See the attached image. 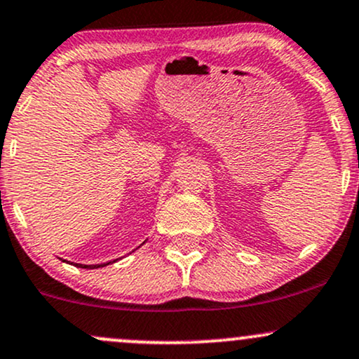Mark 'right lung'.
<instances>
[{
  "label": "right lung",
  "instance_id": "1",
  "mask_svg": "<svg viewBox=\"0 0 359 359\" xmlns=\"http://www.w3.org/2000/svg\"><path fill=\"white\" fill-rule=\"evenodd\" d=\"M109 263L111 262L106 263V265H109ZM106 265H104V263H101V265H77V263H76V266H81V269H101V266H106Z\"/></svg>",
  "mask_w": 359,
  "mask_h": 359
}]
</instances>
